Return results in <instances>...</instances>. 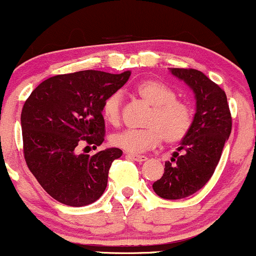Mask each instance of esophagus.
<instances>
[{"label": "esophagus", "mask_w": 256, "mask_h": 256, "mask_svg": "<svg viewBox=\"0 0 256 256\" xmlns=\"http://www.w3.org/2000/svg\"><path fill=\"white\" fill-rule=\"evenodd\" d=\"M128 156L132 158V160L137 161V162H143V161H146V156H144V155H134V154H128Z\"/></svg>", "instance_id": "1"}]
</instances>
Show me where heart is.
Listing matches in <instances>:
<instances>
[{"instance_id":"1","label":"heart","mask_w":256,"mask_h":256,"mask_svg":"<svg viewBox=\"0 0 256 256\" xmlns=\"http://www.w3.org/2000/svg\"><path fill=\"white\" fill-rule=\"evenodd\" d=\"M136 91L152 106L146 125L140 130H124L112 134L114 146L128 152H143L160 144L161 140L173 144L180 142L192 126L194 113L190 106L177 98L176 91L155 79H146L137 85ZM102 116L106 122L116 125L122 116V96L114 92L104 100Z\"/></svg>"}]
</instances>
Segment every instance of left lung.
<instances>
[{
    "instance_id": "left-lung-1",
    "label": "left lung",
    "mask_w": 256,
    "mask_h": 256,
    "mask_svg": "<svg viewBox=\"0 0 256 256\" xmlns=\"http://www.w3.org/2000/svg\"><path fill=\"white\" fill-rule=\"evenodd\" d=\"M170 71L194 91L196 113L189 134L165 162V172L152 189L162 198L179 200L198 192L213 176L230 137L232 119L225 91L207 76L192 68Z\"/></svg>"
}]
</instances>
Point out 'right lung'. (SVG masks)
Instances as JSON below:
<instances>
[{
  "instance_id": "add662e5",
  "label": "right lung",
  "mask_w": 256,
  "mask_h": 256,
  "mask_svg": "<svg viewBox=\"0 0 256 256\" xmlns=\"http://www.w3.org/2000/svg\"><path fill=\"white\" fill-rule=\"evenodd\" d=\"M130 76V71L112 74L94 70L54 76L26 100L22 112L25 161L56 201L82 207L104 192L112 162L122 152L108 148L95 155L78 154V144H102V104Z\"/></svg>"
}]
</instances>
